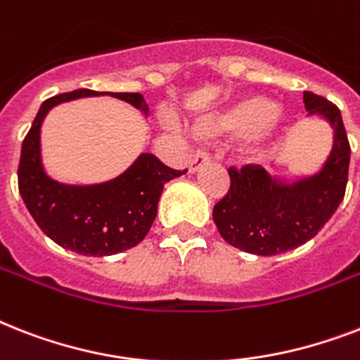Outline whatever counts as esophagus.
I'll return each instance as SVG.
<instances>
[{
	"mask_svg": "<svg viewBox=\"0 0 360 360\" xmlns=\"http://www.w3.org/2000/svg\"><path fill=\"white\" fill-rule=\"evenodd\" d=\"M207 162H211V155H209L205 149H198L191 162V172H196V169H200V166H203V164Z\"/></svg>",
	"mask_w": 360,
	"mask_h": 360,
	"instance_id": "obj_1",
	"label": "esophagus"
}]
</instances>
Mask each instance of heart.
Wrapping results in <instances>:
<instances>
[{"mask_svg":"<svg viewBox=\"0 0 360 360\" xmlns=\"http://www.w3.org/2000/svg\"><path fill=\"white\" fill-rule=\"evenodd\" d=\"M276 104L263 97H248L233 104L224 114L205 120L200 127L209 136H230V138H250L265 127H273ZM274 129L282 130L284 127L274 123ZM265 143H257L252 149V155L262 157Z\"/></svg>","mask_w":360,"mask_h":360,"instance_id":"b5f03b06","label":"heart"}]
</instances>
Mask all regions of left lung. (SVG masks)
<instances>
[{"label":"left lung","instance_id":"obj_1","mask_svg":"<svg viewBox=\"0 0 360 360\" xmlns=\"http://www.w3.org/2000/svg\"><path fill=\"white\" fill-rule=\"evenodd\" d=\"M304 108L329 120L335 146L319 174L282 185L257 164L230 166V188L214 203L213 220L226 243L256 256H276L318 236L344 200L352 147L340 110L304 91Z\"/></svg>","mask_w":360,"mask_h":360}]
</instances>
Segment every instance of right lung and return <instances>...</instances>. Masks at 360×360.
Listing matches in <instances>:
<instances>
[{
  "mask_svg": "<svg viewBox=\"0 0 360 360\" xmlns=\"http://www.w3.org/2000/svg\"><path fill=\"white\" fill-rule=\"evenodd\" d=\"M112 95L147 115L140 93H98L75 89L46 98L22 143L18 191L37 226L53 243L84 256H112L143 240L157 217L164 183L186 169H174L143 153L120 177L101 185H61L44 174L41 162V124L48 110L72 98Z\"/></svg>",
  "mask_w": 360,
  "mask_h": 360,
  "instance_id": "add662e5",
  "label": "right lung"
}]
</instances>
